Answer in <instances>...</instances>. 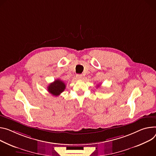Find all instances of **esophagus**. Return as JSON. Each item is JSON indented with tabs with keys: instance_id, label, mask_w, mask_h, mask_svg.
<instances>
[{
	"instance_id": "obj_1",
	"label": "esophagus",
	"mask_w": 156,
	"mask_h": 156,
	"mask_svg": "<svg viewBox=\"0 0 156 156\" xmlns=\"http://www.w3.org/2000/svg\"><path fill=\"white\" fill-rule=\"evenodd\" d=\"M82 77H83L82 75H80V74H78V75H76V78H77V79H78V80H81V79L82 78Z\"/></svg>"
}]
</instances>
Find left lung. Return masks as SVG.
Returning a JSON list of instances; mask_svg holds the SVG:
<instances>
[{
    "label": "left lung",
    "mask_w": 156,
    "mask_h": 156,
    "mask_svg": "<svg viewBox=\"0 0 156 156\" xmlns=\"http://www.w3.org/2000/svg\"><path fill=\"white\" fill-rule=\"evenodd\" d=\"M98 87H99V86H98Z\"/></svg>",
    "instance_id": "1"
}]
</instances>
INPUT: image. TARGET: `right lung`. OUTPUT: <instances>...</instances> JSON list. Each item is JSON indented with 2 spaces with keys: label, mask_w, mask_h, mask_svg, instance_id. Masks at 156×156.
Returning <instances> with one entry per match:
<instances>
[{
  "label": "right lung",
  "mask_w": 156,
  "mask_h": 156,
  "mask_svg": "<svg viewBox=\"0 0 156 156\" xmlns=\"http://www.w3.org/2000/svg\"><path fill=\"white\" fill-rule=\"evenodd\" d=\"M66 85L65 83L60 79L55 80L51 83L47 87L48 91L53 96H59L65 89Z\"/></svg>",
  "instance_id": "add662e5"
}]
</instances>
